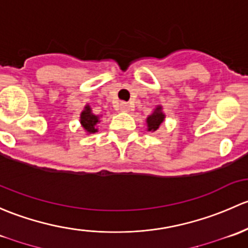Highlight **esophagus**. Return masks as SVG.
<instances>
[{
	"mask_svg": "<svg viewBox=\"0 0 248 248\" xmlns=\"http://www.w3.org/2000/svg\"><path fill=\"white\" fill-rule=\"evenodd\" d=\"M119 108H121V111H123V112H129L130 111V105L127 103H121V105H119Z\"/></svg>",
	"mask_w": 248,
	"mask_h": 248,
	"instance_id": "34e87169",
	"label": "esophagus"
}]
</instances>
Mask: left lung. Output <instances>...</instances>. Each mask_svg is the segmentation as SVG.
I'll list each match as a JSON object with an SVG mask.
<instances>
[{
    "label": "left lung",
    "instance_id": "8db88e82",
    "mask_svg": "<svg viewBox=\"0 0 248 248\" xmlns=\"http://www.w3.org/2000/svg\"><path fill=\"white\" fill-rule=\"evenodd\" d=\"M163 118H165V116H163V113L161 112V107H157L156 109H155L154 113L152 114V116H149L147 118V123H148V130H153V131H155V130L159 129L160 124L163 122Z\"/></svg>",
    "mask_w": 248,
    "mask_h": 248
}]
</instances>
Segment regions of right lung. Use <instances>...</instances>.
Masks as SVG:
<instances>
[{"instance_id": "right-lung-1", "label": "right lung", "mask_w": 248, "mask_h": 248, "mask_svg": "<svg viewBox=\"0 0 248 248\" xmlns=\"http://www.w3.org/2000/svg\"><path fill=\"white\" fill-rule=\"evenodd\" d=\"M98 123V117L91 113V108L88 106L86 107L85 111L81 113V124L88 132H95V124Z\"/></svg>"}]
</instances>
